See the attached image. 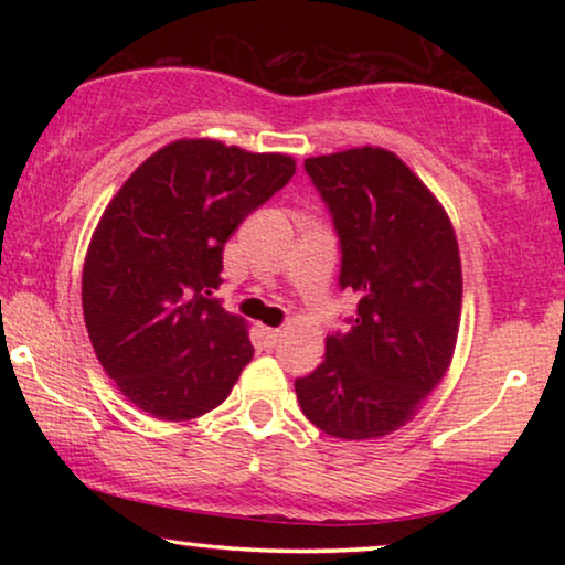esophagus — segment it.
<instances>
[{"label":"esophagus","instance_id":"obj_1","mask_svg":"<svg viewBox=\"0 0 565 565\" xmlns=\"http://www.w3.org/2000/svg\"><path fill=\"white\" fill-rule=\"evenodd\" d=\"M280 339H282V331L280 329L262 327V342H265V347H269V350H273V347H277V342H280Z\"/></svg>","mask_w":565,"mask_h":565}]
</instances>
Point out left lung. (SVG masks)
I'll list each match as a JSON object with an SVG mask.
<instances>
[{"label": "left lung", "mask_w": 565, "mask_h": 565, "mask_svg": "<svg viewBox=\"0 0 565 565\" xmlns=\"http://www.w3.org/2000/svg\"><path fill=\"white\" fill-rule=\"evenodd\" d=\"M303 167L334 223L339 288L358 296V311L327 337L321 365L296 377L298 404L331 437L391 435L450 365L462 303L455 231L396 153L365 146Z\"/></svg>", "instance_id": "8db88e82"}]
</instances>
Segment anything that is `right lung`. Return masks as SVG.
Instances as JSON below:
<instances>
[{"mask_svg":"<svg viewBox=\"0 0 565 565\" xmlns=\"http://www.w3.org/2000/svg\"><path fill=\"white\" fill-rule=\"evenodd\" d=\"M292 174L296 161L282 153L174 141L107 205L84 262L82 306L99 365L130 404L188 422L228 398L254 347L244 319L211 298L223 246Z\"/></svg>","mask_w":565,"mask_h":565,"instance_id":"add662e5","label":"right lung"}]
</instances>
